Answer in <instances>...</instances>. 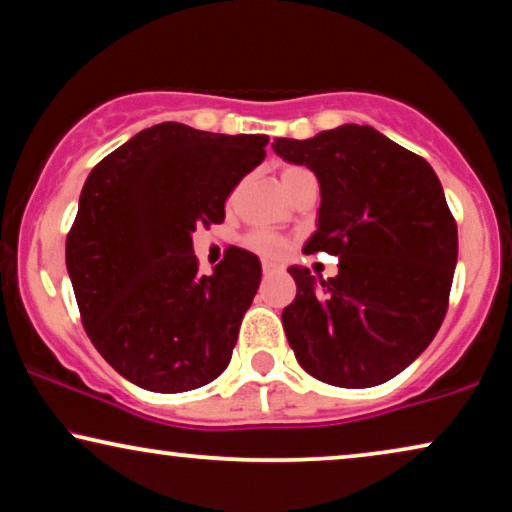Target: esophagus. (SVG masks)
Listing matches in <instances>:
<instances>
[{"label": "esophagus", "instance_id": "esophagus-1", "mask_svg": "<svg viewBox=\"0 0 512 512\" xmlns=\"http://www.w3.org/2000/svg\"><path fill=\"white\" fill-rule=\"evenodd\" d=\"M262 269H264V276H274L276 271H278V267H276L274 262H264Z\"/></svg>", "mask_w": 512, "mask_h": 512}]
</instances>
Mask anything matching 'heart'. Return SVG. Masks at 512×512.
Returning <instances> with one entry per match:
<instances>
[{
	"mask_svg": "<svg viewBox=\"0 0 512 512\" xmlns=\"http://www.w3.org/2000/svg\"><path fill=\"white\" fill-rule=\"evenodd\" d=\"M299 170H302V168H285L283 177H288L292 173H299ZM248 245L257 252V255H262V257H281L285 252V243L278 236L269 234V231H255V234H250Z\"/></svg>",
	"mask_w": 512,
	"mask_h": 512,
	"instance_id": "b5f03b06",
	"label": "heart"
}]
</instances>
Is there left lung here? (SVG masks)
I'll return each mask as SVG.
<instances>
[{"label":"left lung","instance_id":"8db88e82","mask_svg":"<svg viewBox=\"0 0 512 512\" xmlns=\"http://www.w3.org/2000/svg\"><path fill=\"white\" fill-rule=\"evenodd\" d=\"M281 159L318 177V222L304 252L339 257L335 278L290 267L283 327L297 363L342 388H370L417 360L447 313L459 255L435 170L372 126L276 138Z\"/></svg>","mask_w":512,"mask_h":512}]
</instances>
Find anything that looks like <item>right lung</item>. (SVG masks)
<instances>
[{
  "mask_svg": "<svg viewBox=\"0 0 512 512\" xmlns=\"http://www.w3.org/2000/svg\"><path fill=\"white\" fill-rule=\"evenodd\" d=\"M267 142L166 121L86 177L65 243L67 274L86 335L135 386L182 393L227 370L262 264L229 248L201 276L192 234L224 220V201L264 161Z\"/></svg>",
  "mask_w": 512,
  "mask_h": 512,
  "instance_id": "add662e5",
  "label": "right lung"
}]
</instances>
